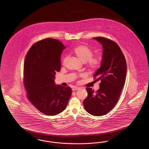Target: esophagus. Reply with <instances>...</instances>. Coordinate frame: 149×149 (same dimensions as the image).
<instances>
[{
	"instance_id": "esophagus-1",
	"label": "esophagus",
	"mask_w": 149,
	"mask_h": 149,
	"mask_svg": "<svg viewBox=\"0 0 149 149\" xmlns=\"http://www.w3.org/2000/svg\"><path fill=\"white\" fill-rule=\"evenodd\" d=\"M79 89H80V88H79V87H76V86H74V87H73V88L72 89V91H78V90H79Z\"/></svg>"
}]
</instances>
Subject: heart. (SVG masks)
<instances>
[{
    "mask_svg": "<svg viewBox=\"0 0 149 149\" xmlns=\"http://www.w3.org/2000/svg\"><path fill=\"white\" fill-rule=\"evenodd\" d=\"M72 52L77 56L83 63H87L88 66L92 70H95L99 68L101 64L100 57L92 56L93 52L92 50L88 46L79 44L75 46ZM68 59V57H64L63 59V64L65 65Z\"/></svg>",
    "mask_w": 149,
    "mask_h": 149,
    "instance_id": "1",
    "label": "heart"
}]
</instances>
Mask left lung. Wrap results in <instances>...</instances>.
<instances>
[{
    "instance_id": "8db88e82",
    "label": "left lung",
    "mask_w": 149,
    "mask_h": 149,
    "mask_svg": "<svg viewBox=\"0 0 149 149\" xmlns=\"http://www.w3.org/2000/svg\"><path fill=\"white\" fill-rule=\"evenodd\" d=\"M93 38L103 49L100 67L93 77L97 81L100 80L101 83L95 92L92 88H86L88 95L83 104L87 112L100 116L108 113L117 103L125 83L127 65L124 55L116 43L102 37Z\"/></svg>"
}]
</instances>
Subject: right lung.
I'll return each mask as SVG.
<instances>
[{"instance_id": "right-lung-1", "label": "right lung", "mask_w": 149, "mask_h": 149, "mask_svg": "<svg viewBox=\"0 0 149 149\" xmlns=\"http://www.w3.org/2000/svg\"><path fill=\"white\" fill-rule=\"evenodd\" d=\"M65 49L57 40L46 38L34 43L24 60V85L29 102L41 112L55 116L66 108L72 90L56 85L54 79L61 69L60 57Z\"/></svg>"}]
</instances>
